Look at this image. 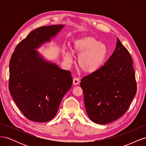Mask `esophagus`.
Segmentation results:
<instances>
[{"mask_svg":"<svg viewBox=\"0 0 146 146\" xmlns=\"http://www.w3.org/2000/svg\"><path fill=\"white\" fill-rule=\"evenodd\" d=\"M79 83H80V80H79V78H74L73 79V85H77Z\"/></svg>","mask_w":146,"mask_h":146,"instance_id":"34e87169","label":"esophagus"}]
</instances>
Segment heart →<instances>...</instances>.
Instances as JSON below:
<instances>
[{
    "mask_svg": "<svg viewBox=\"0 0 146 146\" xmlns=\"http://www.w3.org/2000/svg\"><path fill=\"white\" fill-rule=\"evenodd\" d=\"M72 50L79 56L78 64L84 72L92 73L99 70L103 65L108 55V48L95 37L86 36L76 39L73 43ZM64 60L72 62V54L64 53Z\"/></svg>",
    "mask_w": 146,
    "mask_h": 146,
    "instance_id": "obj_1",
    "label": "heart"
}]
</instances>
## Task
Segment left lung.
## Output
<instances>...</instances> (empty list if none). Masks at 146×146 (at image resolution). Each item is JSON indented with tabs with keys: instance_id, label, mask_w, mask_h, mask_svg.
I'll use <instances>...</instances> for the list:
<instances>
[{
	"instance_id": "1",
	"label": "left lung",
	"mask_w": 146,
	"mask_h": 146,
	"mask_svg": "<svg viewBox=\"0 0 146 146\" xmlns=\"http://www.w3.org/2000/svg\"><path fill=\"white\" fill-rule=\"evenodd\" d=\"M80 86L92 122L107 124L125 113L136 95V82L131 56L118 38L112 55L99 70L82 78Z\"/></svg>"
}]
</instances>
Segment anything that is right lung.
<instances>
[{"label":"right lung","mask_w":146,"mask_h":146,"mask_svg":"<svg viewBox=\"0 0 146 146\" xmlns=\"http://www.w3.org/2000/svg\"><path fill=\"white\" fill-rule=\"evenodd\" d=\"M63 27L53 25L33 30L18 44L11 57L9 90L17 107L30 121L46 122L54 118L72 86L70 71L48 62L36 50Z\"/></svg>","instance_id":"right-lung-1"}]
</instances>
